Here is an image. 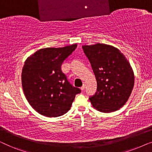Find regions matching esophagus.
Returning a JSON list of instances; mask_svg holds the SVG:
<instances>
[{"label":"esophagus","instance_id":"obj_1","mask_svg":"<svg viewBox=\"0 0 152 152\" xmlns=\"http://www.w3.org/2000/svg\"><path fill=\"white\" fill-rule=\"evenodd\" d=\"M85 86H86V85L85 84H83V86L81 87V90L82 91H84V89H85Z\"/></svg>","mask_w":152,"mask_h":152}]
</instances>
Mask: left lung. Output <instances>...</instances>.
<instances>
[{
  "label": "left lung",
  "mask_w": 152,
  "mask_h": 152,
  "mask_svg": "<svg viewBox=\"0 0 152 152\" xmlns=\"http://www.w3.org/2000/svg\"><path fill=\"white\" fill-rule=\"evenodd\" d=\"M97 80V91L89 97L93 107L103 112L117 111L128 100L134 84V75L129 63L119 50L97 43L84 45Z\"/></svg>",
  "instance_id": "1"
}]
</instances>
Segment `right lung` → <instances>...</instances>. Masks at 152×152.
Instances as JSON below:
<instances>
[{"mask_svg":"<svg viewBox=\"0 0 152 152\" xmlns=\"http://www.w3.org/2000/svg\"><path fill=\"white\" fill-rule=\"evenodd\" d=\"M77 48L74 44L37 51L25 62L22 86L28 102L46 117H58L69 111L75 95L81 92L68 82L61 64Z\"/></svg>","mask_w":152,"mask_h":152,"instance_id":"add662e5","label":"right lung"}]
</instances>
